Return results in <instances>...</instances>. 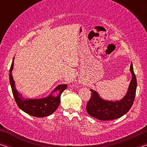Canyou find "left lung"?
I'll return each mask as SVG.
<instances>
[{
  "mask_svg": "<svg viewBox=\"0 0 147 147\" xmlns=\"http://www.w3.org/2000/svg\"><path fill=\"white\" fill-rule=\"evenodd\" d=\"M131 80L126 95L119 101L103 100L97 92L91 89V98L86 106L89 115L100 121H110L119 119L130 110L134 103L137 88V80L132 63L130 65Z\"/></svg>",
  "mask_w": 147,
  "mask_h": 147,
  "instance_id": "obj_1",
  "label": "left lung"
}]
</instances>
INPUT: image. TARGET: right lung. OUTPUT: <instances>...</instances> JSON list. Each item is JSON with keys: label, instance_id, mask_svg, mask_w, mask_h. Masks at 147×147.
<instances>
[{"label": "right lung", "instance_id": "add662e5", "mask_svg": "<svg viewBox=\"0 0 147 147\" xmlns=\"http://www.w3.org/2000/svg\"><path fill=\"white\" fill-rule=\"evenodd\" d=\"M13 61L14 58L9 69V82H10L14 98L19 108L28 115L36 117H44L53 113L59 105L61 94L67 88V85L60 84L57 86L51 94L45 98L39 99L24 98L22 97L21 94L17 91L15 86V82L12 76L11 71L13 68ZM56 90L60 91L59 94L57 97L53 96L52 93Z\"/></svg>", "mask_w": 147, "mask_h": 147}]
</instances>
